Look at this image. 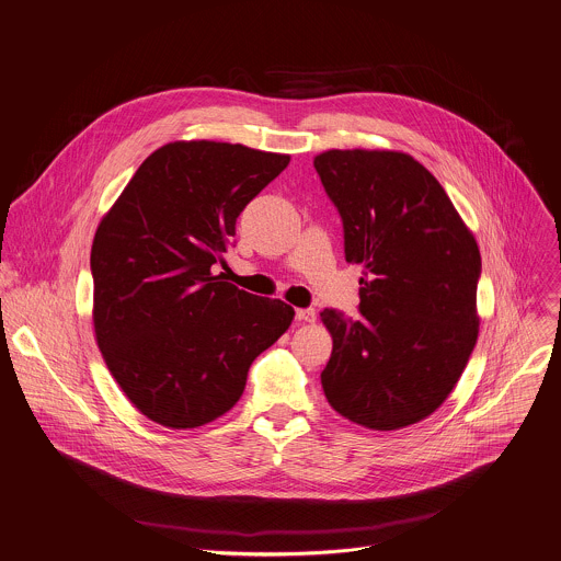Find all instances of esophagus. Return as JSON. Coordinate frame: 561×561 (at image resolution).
<instances>
[{"instance_id":"34e87169","label":"esophagus","mask_w":561,"mask_h":561,"mask_svg":"<svg viewBox=\"0 0 561 561\" xmlns=\"http://www.w3.org/2000/svg\"><path fill=\"white\" fill-rule=\"evenodd\" d=\"M295 317H297V321H304V323H312V321L317 319V312H314L312 308H297Z\"/></svg>"}]
</instances>
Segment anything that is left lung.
<instances>
[{
    "instance_id": "obj_1",
    "label": "left lung",
    "mask_w": 561,
    "mask_h": 561,
    "mask_svg": "<svg viewBox=\"0 0 561 561\" xmlns=\"http://www.w3.org/2000/svg\"><path fill=\"white\" fill-rule=\"evenodd\" d=\"M314 169L363 266L360 317L323 310L332 354L321 388L343 419L394 432L454 392L480 332V249L440 182L410 153L328 149Z\"/></svg>"
}]
</instances>
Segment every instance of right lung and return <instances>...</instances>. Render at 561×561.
<instances>
[{"instance_id":"obj_1","label":"right lung","mask_w":561,"mask_h":561,"mask_svg":"<svg viewBox=\"0 0 561 561\" xmlns=\"http://www.w3.org/2000/svg\"><path fill=\"white\" fill-rule=\"evenodd\" d=\"M288 153L216 140L158 147L101 218L92 242L96 345L129 403L169 430L225 416L249 367L293 323L282 299L216 275L242 209Z\"/></svg>"}]
</instances>
